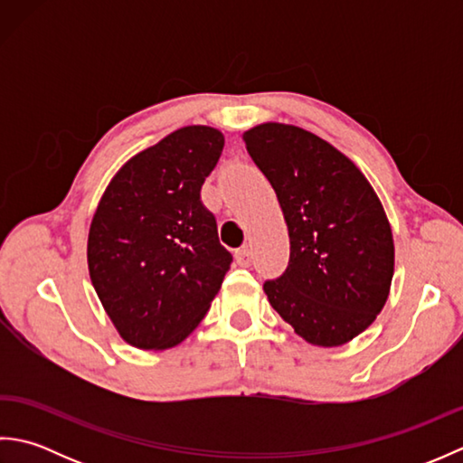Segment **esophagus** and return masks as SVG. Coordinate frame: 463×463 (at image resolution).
<instances>
[{"instance_id":"obj_1","label":"esophagus","mask_w":463,"mask_h":463,"mask_svg":"<svg viewBox=\"0 0 463 463\" xmlns=\"http://www.w3.org/2000/svg\"><path fill=\"white\" fill-rule=\"evenodd\" d=\"M234 259H237V262L241 264V267H250V262H252L250 249H249V247L239 249L237 252H234Z\"/></svg>"}]
</instances>
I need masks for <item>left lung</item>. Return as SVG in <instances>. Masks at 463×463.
Listing matches in <instances>:
<instances>
[{
    "label": "left lung",
    "mask_w": 463,
    "mask_h": 463,
    "mask_svg": "<svg viewBox=\"0 0 463 463\" xmlns=\"http://www.w3.org/2000/svg\"><path fill=\"white\" fill-rule=\"evenodd\" d=\"M272 184L290 237L270 307L314 346H342L376 320L394 277V239L366 176L300 127L262 123L242 135Z\"/></svg>",
    "instance_id": "1"
}]
</instances>
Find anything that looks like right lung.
I'll use <instances>...</instances> for the list:
<instances>
[{
  "label": "right lung",
  "instance_id": "obj_1",
  "mask_svg": "<svg viewBox=\"0 0 463 463\" xmlns=\"http://www.w3.org/2000/svg\"><path fill=\"white\" fill-rule=\"evenodd\" d=\"M224 137L189 125L137 153L107 184L87 239V264L125 342L166 350L199 326L232 254L219 242L201 186Z\"/></svg>",
  "mask_w": 463,
  "mask_h": 463
}]
</instances>
